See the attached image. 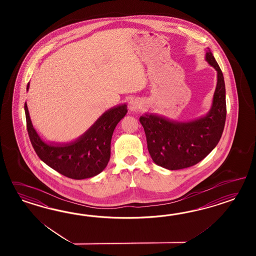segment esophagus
Returning <instances> with one entry per match:
<instances>
[{"label":"esophagus","mask_w":256,"mask_h":256,"mask_svg":"<svg viewBox=\"0 0 256 256\" xmlns=\"http://www.w3.org/2000/svg\"><path fill=\"white\" fill-rule=\"evenodd\" d=\"M140 108V103L137 100H132L128 104V108L130 112H137Z\"/></svg>","instance_id":"1"}]
</instances>
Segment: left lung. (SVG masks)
<instances>
[{"instance_id": "obj_1", "label": "left lung", "mask_w": 256, "mask_h": 256, "mask_svg": "<svg viewBox=\"0 0 256 256\" xmlns=\"http://www.w3.org/2000/svg\"><path fill=\"white\" fill-rule=\"evenodd\" d=\"M206 60L218 72V82L210 112L192 122L169 121L154 114L140 117L153 162L168 170H180L200 162L216 148L226 119L224 78L208 50Z\"/></svg>"}]
</instances>
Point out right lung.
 Here are the masks:
<instances>
[{
  "instance_id": "add662e5",
  "label": "right lung",
  "mask_w": 256,
  "mask_h": 256,
  "mask_svg": "<svg viewBox=\"0 0 256 256\" xmlns=\"http://www.w3.org/2000/svg\"><path fill=\"white\" fill-rule=\"evenodd\" d=\"M24 108L27 132L39 158L62 176L77 180L93 178L106 168L110 156L112 133L128 112L126 105L110 108L80 139L66 144L52 146L43 142L34 128L26 102Z\"/></svg>"
}]
</instances>
